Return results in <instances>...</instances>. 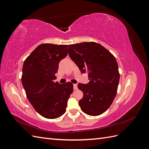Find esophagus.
Here are the masks:
<instances>
[{
	"label": "esophagus",
	"mask_w": 149,
	"mask_h": 149,
	"mask_svg": "<svg viewBox=\"0 0 149 149\" xmlns=\"http://www.w3.org/2000/svg\"><path fill=\"white\" fill-rule=\"evenodd\" d=\"M73 88H74V89H78V85L76 84H73Z\"/></svg>",
	"instance_id": "1"
}]
</instances>
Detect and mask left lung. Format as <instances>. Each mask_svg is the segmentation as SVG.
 I'll use <instances>...</instances> for the list:
<instances>
[{"label": "left lung", "instance_id": "1", "mask_svg": "<svg viewBox=\"0 0 149 149\" xmlns=\"http://www.w3.org/2000/svg\"><path fill=\"white\" fill-rule=\"evenodd\" d=\"M68 54L82 73H87L90 80L79 83L83 93L79 101L82 111L96 116L104 113L113 102L118 91L120 74L113 55L96 42H83L68 45Z\"/></svg>", "mask_w": 149, "mask_h": 149}]
</instances>
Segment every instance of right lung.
I'll list each match as a JSON object with an SVG mask.
<instances>
[{"label":"right lung","instance_id":"1","mask_svg":"<svg viewBox=\"0 0 149 149\" xmlns=\"http://www.w3.org/2000/svg\"><path fill=\"white\" fill-rule=\"evenodd\" d=\"M66 45L41 44L26 58L22 68V83L30 104L39 114L56 119L66 112L73 93L70 82L54 83L60 61L68 55Z\"/></svg>","mask_w":149,"mask_h":149}]
</instances>
